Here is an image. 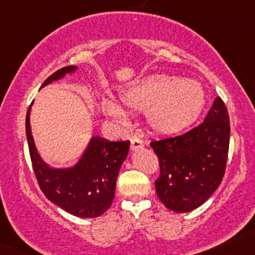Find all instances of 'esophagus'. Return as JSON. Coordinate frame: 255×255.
<instances>
[{
    "instance_id": "1",
    "label": "esophagus",
    "mask_w": 255,
    "mask_h": 255,
    "mask_svg": "<svg viewBox=\"0 0 255 255\" xmlns=\"http://www.w3.org/2000/svg\"><path fill=\"white\" fill-rule=\"evenodd\" d=\"M144 147V142H142L140 139L138 138H133L130 140V150L132 151H136V150H140Z\"/></svg>"
}]
</instances>
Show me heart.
I'll use <instances>...</instances> for the list:
<instances>
[{
  "mask_svg": "<svg viewBox=\"0 0 255 255\" xmlns=\"http://www.w3.org/2000/svg\"><path fill=\"white\" fill-rule=\"evenodd\" d=\"M122 106L106 100L104 113L123 126L127 113H146L150 128L161 134H178L198 119L205 106V92L195 80H180L168 75H153L122 89Z\"/></svg>",
  "mask_w": 255,
  "mask_h": 255,
  "instance_id": "heart-1",
  "label": "heart"
}]
</instances>
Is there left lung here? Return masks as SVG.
I'll return each mask as SVG.
<instances>
[{
	"label": "left lung",
	"instance_id": "left-lung-1",
	"mask_svg": "<svg viewBox=\"0 0 255 255\" xmlns=\"http://www.w3.org/2000/svg\"><path fill=\"white\" fill-rule=\"evenodd\" d=\"M230 121L220 97L205 121L186 133L150 142L159 162L158 198L177 213L194 211L222 183L228 161Z\"/></svg>",
	"mask_w": 255,
	"mask_h": 255
}]
</instances>
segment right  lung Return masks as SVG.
<instances>
[{
  "mask_svg": "<svg viewBox=\"0 0 255 255\" xmlns=\"http://www.w3.org/2000/svg\"><path fill=\"white\" fill-rule=\"evenodd\" d=\"M75 69L76 66L70 65L57 70L42 86L59 80ZM25 128L33 173L50 202L75 217L97 218L105 213L113 203L117 175L128 155L129 140L109 141L94 136L76 166L54 169L47 166L36 151L30 129V106Z\"/></svg>",
  "mask_w": 255,
  "mask_h": 255,
  "instance_id": "obj_1",
  "label": "right lung"
}]
</instances>
